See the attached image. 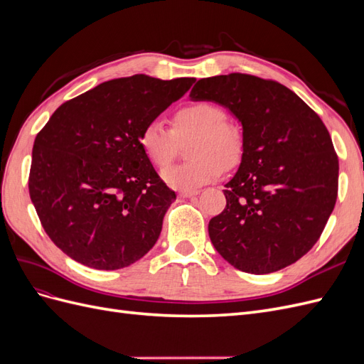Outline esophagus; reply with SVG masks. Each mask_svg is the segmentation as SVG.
Listing matches in <instances>:
<instances>
[{
    "label": "esophagus",
    "mask_w": 364,
    "mask_h": 364,
    "mask_svg": "<svg viewBox=\"0 0 364 364\" xmlns=\"http://www.w3.org/2000/svg\"><path fill=\"white\" fill-rule=\"evenodd\" d=\"M199 193H200L199 190H181L179 196L181 197H193V196H197Z\"/></svg>",
    "instance_id": "34e87169"
}]
</instances>
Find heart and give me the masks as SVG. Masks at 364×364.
Wrapping results in <instances>:
<instances>
[{
    "label": "heart",
    "mask_w": 364,
    "mask_h": 364,
    "mask_svg": "<svg viewBox=\"0 0 364 364\" xmlns=\"http://www.w3.org/2000/svg\"><path fill=\"white\" fill-rule=\"evenodd\" d=\"M173 130L159 121H150L139 132V147L151 164L165 167L176 155L178 138L194 134L188 146L190 161L171 165L162 179L173 188L193 190L217 179L226 167H234L243 156L245 136L241 129L226 119L223 107L197 100L182 105L171 119Z\"/></svg>",
    "instance_id": "b5f03b06"
}]
</instances>
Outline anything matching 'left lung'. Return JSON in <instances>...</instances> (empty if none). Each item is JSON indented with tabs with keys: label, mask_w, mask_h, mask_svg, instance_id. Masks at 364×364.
I'll return each mask as SVG.
<instances>
[{
	"label": "left lung",
	"mask_w": 364,
	"mask_h": 364,
	"mask_svg": "<svg viewBox=\"0 0 364 364\" xmlns=\"http://www.w3.org/2000/svg\"><path fill=\"white\" fill-rule=\"evenodd\" d=\"M190 97L228 107L243 126L226 208L208 225L214 247L246 273L290 266L321 238L337 200L338 158L323 121L289 87L250 74L200 79Z\"/></svg>",
	"instance_id": "1"
}]
</instances>
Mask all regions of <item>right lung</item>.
I'll return each instance as SVG.
<instances>
[{"instance_id": "right-lung-1", "label": "right lung", "mask_w": 364, "mask_h": 364, "mask_svg": "<svg viewBox=\"0 0 364 364\" xmlns=\"http://www.w3.org/2000/svg\"><path fill=\"white\" fill-rule=\"evenodd\" d=\"M194 77H121L60 105L36 135L30 199L47 235L97 270L134 264L155 246L176 199L139 147V132Z\"/></svg>"}]
</instances>
